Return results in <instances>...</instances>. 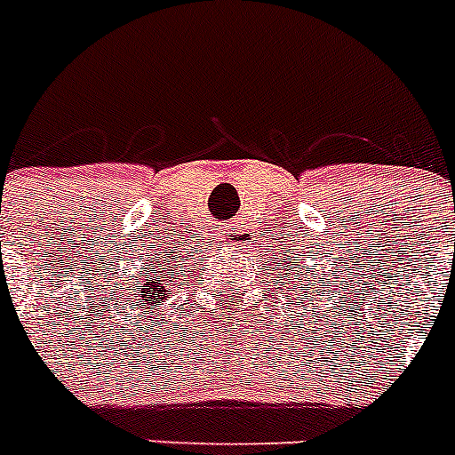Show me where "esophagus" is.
Returning a JSON list of instances; mask_svg holds the SVG:
<instances>
[{
	"mask_svg": "<svg viewBox=\"0 0 455 455\" xmlns=\"http://www.w3.org/2000/svg\"><path fill=\"white\" fill-rule=\"evenodd\" d=\"M239 228L241 225H235V223L223 225V228H219V239L223 241V243H232V241L239 239V235H241Z\"/></svg>",
	"mask_w": 455,
	"mask_h": 455,
	"instance_id": "esophagus-1",
	"label": "esophagus"
}]
</instances>
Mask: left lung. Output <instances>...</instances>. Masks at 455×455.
<instances>
[{
    "label": "left lung",
    "mask_w": 455,
    "mask_h": 455,
    "mask_svg": "<svg viewBox=\"0 0 455 455\" xmlns=\"http://www.w3.org/2000/svg\"><path fill=\"white\" fill-rule=\"evenodd\" d=\"M280 255H283V252H277V257L273 259V264H275V273H273V277H277V280H284V284H287L284 293H289V296H291V299H289V305H296L300 298H305L306 300L300 301V303L312 305V309H315V296H321L323 291H331V287L332 284H337V280H331V273L328 271L315 273V275L309 277V284H312V287H307V284H305L303 291H300V287L293 289V283H300V280H303V277H299V275H294L293 278L291 276L293 275L291 268H299L300 262L299 259H293V252H287L284 257H280ZM328 255H331V252H328ZM287 270L290 271L289 274L286 273ZM300 275H305V273L300 271ZM289 276L292 278L291 281L288 280ZM305 283H307V280H305ZM341 283H344V280H341Z\"/></svg>",
    "instance_id": "left-lung-1"
}]
</instances>
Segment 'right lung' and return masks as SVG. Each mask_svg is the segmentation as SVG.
Instances as JSON below:
<instances>
[{
    "instance_id": "right-lung-1",
    "label": "right lung",
    "mask_w": 455,
    "mask_h": 455,
    "mask_svg": "<svg viewBox=\"0 0 455 455\" xmlns=\"http://www.w3.org/2000/svg\"><path fill=\"white\" fill-rule=\"evenodd\" d=\"M143 264H146V268H152V271H148V277L143 280V289H139L136 293H127L130 299H124V303L134 305V307H139L140 312L146 315V312H152L155 307H162V305L171 299L172 291L180 289V284H182L180 280H182L184 273L182 264L178 262V255H175V252H172V255L152 252V255H148L146 259H143ZM136 275H139V273H136ZM132 280H136V277L132 275ZM120 283H123V280H120ZM120 283L116 293H120Z\"/></svg>"
}]
</instances>
